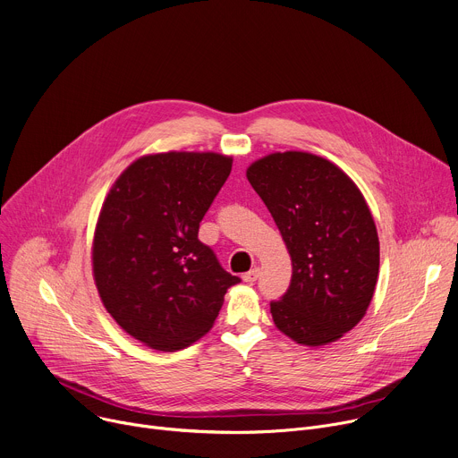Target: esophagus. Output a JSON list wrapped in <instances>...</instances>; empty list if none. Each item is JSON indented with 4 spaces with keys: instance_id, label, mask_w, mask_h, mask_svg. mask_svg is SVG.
Returning a JSON list of instances; mask_svg holds the SVG:
<instances>
[{
    "instance_id": "obj_1",
    "label": "esophagus",
    "mask_w": 458,
    "mask_h": 458,
    "mask_svg": "<svg viewBox=\"0 0 458 458\" xmlns=\"http://www.w3.org/2000/svg\"><path fill=\"white\" fill-rule=\"evenodd\" d=\"M257 277H259V268H253V270H250L242 276V281L248 283V284H253L257 281Z\"/></svg>"
}]
</instances>
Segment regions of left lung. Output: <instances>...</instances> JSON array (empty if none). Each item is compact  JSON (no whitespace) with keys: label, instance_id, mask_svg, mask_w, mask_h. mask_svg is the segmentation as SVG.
Listing matches in <instances>:
<instances>
[{"label":"left lung","instance_id":"1","mask_svg":"<svg viewBox=\"0 0 458 458\" xmlns=\"http://www.w3.org/2000/svg\"><path fill=\"white\" fill-rule=\"evenodd\" d=\"M246 177L292 257V283L270 302L277 328L299 344L337 341L364 317L378 276V237L355 182L306 152L272 154Z\"/></svg>","mask_w":458,"mask_h":458}]
</instances>
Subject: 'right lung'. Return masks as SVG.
Instances as JSON below:
<instances>
[{
    "instance_id": "right-lung-1",
    "label": "right lung",
    "mask_w": 458,
    "mask_h": 458,
    "mask_svg": "<svg viewBox=\"0 0 458 458\" xmlns=\"http://www.w3.org/2000/svg\"><path fill=\"white\" fill-rule=\"evenodd\" d=\"M230 170L232 159L212 152L147 156L106 195L94 237L96 286L121 328L154 350L205 335L241 281L198 237Z\"/></svg>"
}]
</instances>
